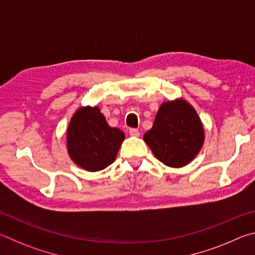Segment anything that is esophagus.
<instances>
[{"label":"esophagus","instance_id":"esophagus-1","mask_svg":"<svg viewBox=\"0 0 255 255\" xmlns=\"http://www.w3.org/2000/svg\"><path fill=\"white\" fill-rule=\"evenodd\" d=\"M129 133H130V136H133V137L139 136V131H138V129H136V128L129 129Z\"/></svg>","mask_w":255,"mask_h":255}]
</instances>
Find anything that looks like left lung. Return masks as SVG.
I'll return each mask as SVG.
<instances>
[{
  "instance_id": "obj_1",
  "label": "left lung",
  "mask_w": 255,
  "mask_h": 255,
  "mask_svg": "<svg viewBox=\"0 0 255 255\" xmlns=\"http://www.w3.org/2000/svg\"><path fill=\"white\" fill-rule=\"evenodd\" d=\"M204 127L196 110L184 100L164 102L152 129L145 133L154 156L171 167L191 162L204 144Z\"/></svg>"
}]
</instances>
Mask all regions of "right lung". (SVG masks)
I'll return each mask as SVG.
<instances>
[{
  "label": "right lung",
  "mask_w": 255,
  "mask_h": 255,
  "mask_svg": "<svg viewBox=\"0 0 255 255\" xmlns=\"http://www.w3.org/2000/svg\"><path fill=\"white\" fill-rule=\"evenodd\" d=\"M125 133L111 128L100 109L84 107L77 110L67 129V149L82 169L96 172L114 163Z\"/></svg>",
  "instance_id": "right-lung-1"
}]
</instances>
